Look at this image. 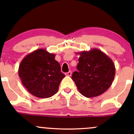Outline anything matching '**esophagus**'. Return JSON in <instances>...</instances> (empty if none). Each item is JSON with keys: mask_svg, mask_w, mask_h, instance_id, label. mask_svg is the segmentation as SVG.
<instances>
[{"mask_svg": "<svg viewBox=\"0 0 134 134\" xmlns=\"http://www.w3.org/2000/svg\"><path fill=\"white\" fill-rule=\"evenodd\" d=\"M71 75H72L71 71H69L68 72H67V73H65V76H71Z\"/></svg>", "mask_w": 134, "mask_h": 134, "instance_id": "esophagus-1", "label": "esophagus"}]
</instances>
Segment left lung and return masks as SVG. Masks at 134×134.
I'll return each mask as SVG.
<instances>
[{"instance_id": "1", "label": "left lung", "mask_w": 134, "mask_h": 134, "mask_svg": "<svg viewBox=\"0 0 134 134\" xmlns=\"http://www.w3.org/2000/svg\"><path fill=\"white\" fill-rule=\"evenodd\" d=\"M80 55L72 79L81 94L93 98L102 94L110 87L115 75L113 62L97 48L76 53Z\"/></svg>"}]
</instances>
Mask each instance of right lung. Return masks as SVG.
<instances>
[{"label": "right lung", "mask_w": 134, "mask_h": 134, "mask_svg": "<svg viewBox=\"0 0 134 134\" xmlns=\"http://www.w3.org/2000/svg\"><path fill=\"white\" fill-rule=\"evenodd\" d=\"M55 55L40 48L27 55L21 61L18 74L28 92L40 98H48L57 93L65 76L55 60Z\"/></svg>", "instance_id": "right-lung-1"}]
</instances>
